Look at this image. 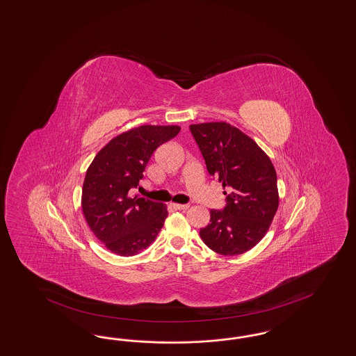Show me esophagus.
<instances>
[{"label":"esophagus","instance_id":"34e87169","mask_svg":"<svg viewBox=\"0 0 356 356\" xmlns=\"http://www.w3.org/2000/svg\"><path fill=\"white\" fill-rule=\"evenodd\" d=\"M172 207H173V209H177V210L189 209V205H186V204H172Z\"/></svg>","mask_w":356,"mask_h":356}]
</instances>
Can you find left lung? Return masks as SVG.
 <instances>
[{"label":"left lung","mask_w":356,"mask_h":356,"mask_svg":"<svg viewBox=\"0 0 356 356\" xmlns=\"http://www.w3.org/2000/svg\"><path fill=\"white\" fill-rule=\"evenodd\" d=\"M210 176L229 191L223 210H210V223L200 230L217 254H245L267 234L279 208L277 176L257 142L227 122L191 124Z\"/></svg>","instance_id":"left-lung-1"}]
</instances>
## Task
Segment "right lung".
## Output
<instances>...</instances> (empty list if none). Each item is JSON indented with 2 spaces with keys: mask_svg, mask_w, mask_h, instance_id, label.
Masks as SVG:
<instances>
[{
  "mask_svg": "<svg viewBox=\"0 0 356 356\" xmlns=\"http://www.w3.org/2000/svg\"><path fill=\"white\" fill-rule=\"evenodd\" d=\"M180 126L143 124L117 135L98 151L86 170L81 208L99 242L120 257L146 250L168 216L167 207L143 197L130 196L154 151L175 138Z\"/></svg>",
  "mask_w": 356,
  "mask_h": 356,
  "instance_id": "obj_1",
  "label": "right lung"
}]
</instances>
